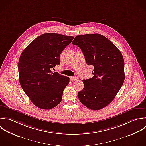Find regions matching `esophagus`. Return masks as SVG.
Wrapping results in <instances>:
<instances>
[{
	"mask_svg": "<svg viewBox=\"0 0 146 146\" xmlns=\"http://www.w3.org/2000/svg\"><path fill=\"white\" fill-rule=\"evenodd\" d=\"M77 77H70V80H72V81H74V80H77Z\"/></svg>",
	"mask_w": 146,
	"mask_h": 146,
	"instance_id": "obj_1",
	"label": "esophagus"
}]
</instances>
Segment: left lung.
<instances>
[{
    "instance_id": "left-lung-1",
    "label": "left lung",
    "mask_w": 146,
    "mask_h": 146,
    "mask_svg": "<svg viewBox=\"0 0 146 146\" xmlns=\"http://www.w3.org/2000/svg\"><path fill=\"white\" fill-rule=\"evenodd\" d=\"M72 44L81 49L86 64L94 66L92 78L83 80L84 89L78 92L80 101L90 110H99L115 98L125 81V62L121 52L104 36H77Z\"/></svg>"
}]
</instances>
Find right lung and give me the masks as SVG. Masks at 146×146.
Masks as SVG:
<instances>
[{"label": "right lung", "mask_w": 146, "mask_h": 146, "mask_svg": "<svg viewBox=\"0 0 146 146\" xmlns=\"http://www.w3.org/2000/svg\"><path fill=\"white\" fill-rule=\"evenodd\" d=\"M74 37L46 33L33 40L22 52L18 63L20 85L37 107L49 110L58 105L69 77L51 70L60 65V54Z\"/></svg>", "instance_id": "right-lung-1"}]
</instances>
